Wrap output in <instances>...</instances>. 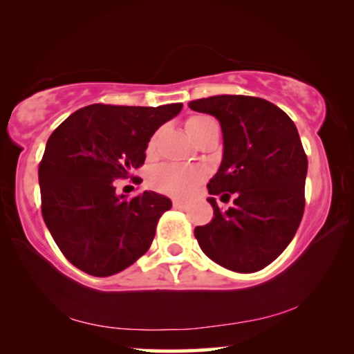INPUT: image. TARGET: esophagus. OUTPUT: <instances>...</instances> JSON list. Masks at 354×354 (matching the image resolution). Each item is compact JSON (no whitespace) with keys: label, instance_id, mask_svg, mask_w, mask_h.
Wrapping results in <instances>:
<instances>
[{"label":"esophagus","instance_id":"obj_1","mask_svg":"<svg viewBox=\"0 0 354 354\" xmlns=\"http://www.w3.org/2000/svg\"><path fill=\"white\" fill-rule=\"evenodd\" d=\"M173 207H175V209H186L187 207V203H184V201H179V200H175L173 201Z\"/></svg>","mask_w":354,"mask_h":354}]
</instances>
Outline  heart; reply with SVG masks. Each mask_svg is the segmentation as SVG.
<instances>
[{
	"instance_id": "1",
	"label": "heart",
	"mask_w": 354,
	"mask_h": 354,
	"mask_svg": "<svg viewBox=\"0 0 354 354\" xmlns=\"http://www.w3.org/2000/svg\"><path fill=\"white\" fill-rule=\"evenodd\" d=\"M209 121H214L209 116L194 115L186 120V131L190 137L205 127ZM205 173L197 167L179 165V164H165L157 167L151 171L149 184L151 187L159 190L162 194L173 195V197L186 198L194 194L198 184L203 181Z\"/></svg>"
}]
</instances>
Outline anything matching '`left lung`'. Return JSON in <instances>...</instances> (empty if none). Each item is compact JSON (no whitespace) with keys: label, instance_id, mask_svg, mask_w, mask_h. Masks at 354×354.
<instances>
[{"label":"left lung","instance_id":"left-lung-1","mask_svg":"<svg viewBox=\"0 0 354 354\" xmlns=\"http://www.w3.org/2000/svg\"><path fill=\"white\" fill-rule=\"evenodd\" d=\"M189 106L221 122L223 159L207 192L234 197L227 212L207 198L214 217L195 228V238L217 265L260 271L287 249L304 214L307 156L298 129L261 97L212 96Z\"/></svg>","mask_w":354,"mask_h":354}]
</instances>
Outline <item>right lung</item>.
<instances>
[{"label": "right lung", "instance_id": "right-lung-1", "mask_svg": "<svg viewBox=\"0 0 354 354\" xmlns=\"http://www.w3.org/2000/svg\"><path fill=\"white\" fill-rule=\"evenodd\" d=\"M183 104H93L55 129L39 164L41 211L56 245L75 268L109 277L147 254L171 201L151 190L127 198L113 181L140 178L149 138Z\"/></svg>", "mask_w": 354, "mask_h": 354}]
</instances>
